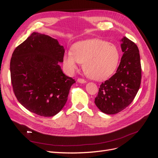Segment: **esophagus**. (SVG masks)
Segmentation results:
<instances>
[{
	"label": "esophagus",
	"instance_id": "1",
	"mask_svg": "<svg viewBox=\"0 0 158 158\" xmlns=\"http://www.w3.org/2000/svg\"><path fill=\"white\" fill-rule=\"evenodd\" d=\"M78 82L79 83H81V84H85V82H86V81H85L84 79H82V78H78Z\"/></svg>",
	"mask_w": 158,
	"mask_h": 158
}]
</instances>
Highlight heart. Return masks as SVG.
Listing matches in <instances>:
<instances>
[{"label":"heart","instance_id":"obj_1","mask_svg":"<svg viewBox=\"0 0 158 158\" xmlns=\"http://www.w3.org/2000/svg\"><path fill=\"white\" fill-rule=\"evenodd\" d=\"M63 64L68 73L77 69L83 63V70L88 77L95 80L109 78L115 71L119 62V51L111 43L99 39L76 42L63 56Z\"/></svg>","mask_w":158,"mask_h":158}]
</instances>
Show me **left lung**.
Wrapping results in <instances>:
<instances>
[{
    "label": "left lung",
    "instance_id": "8db88e82",
    "mask_svg": "<svg viewBox=\"0 0 158 158\" xmlns=\"http://www.w3.org/2000/svg\"><path fill=\"white\" fill-rule=\"evenodd\" d=\"M123 55L116 73L100 85L95 104L108 114L125 109L135 99L140 86L142 69L137 45L124 37L121 40Z\"/></svg>",
    "mask_w": 158,
    "mask_h": 158
}]
</instances>
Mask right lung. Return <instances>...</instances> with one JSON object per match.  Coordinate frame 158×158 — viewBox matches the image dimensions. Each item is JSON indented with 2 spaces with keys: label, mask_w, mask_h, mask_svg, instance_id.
Masks as SVG:
<instances>
[{
  "label": "right lung",
  "mask_w": 158,
  "mask_h": 158,
  "mask_svg": "<svg viewBox=\"0 0 158 158\" xmlns=\"http://www.w3.org/2000/svg\"><path fill=\"white\" fill-rule=\"evenodd\" d=\"M64 54L57 40L37 32L14 51L10 64L13 91L28 111L52 117L64 106L76 81L62 71L59 63Z\"/></svg>",
  "instance_id": "add662e5"
}]
</instances>
